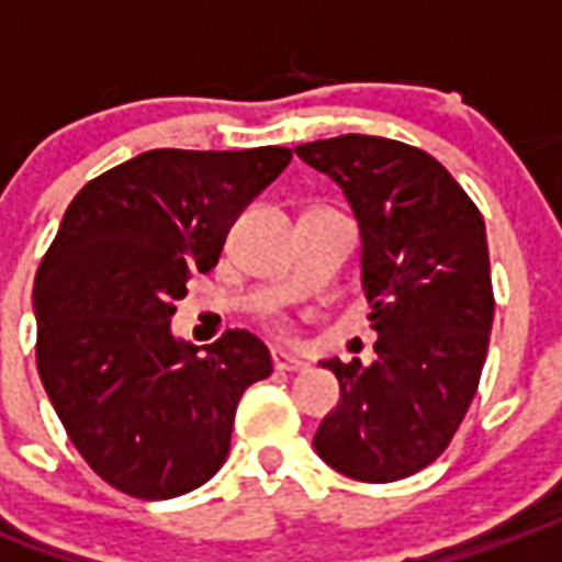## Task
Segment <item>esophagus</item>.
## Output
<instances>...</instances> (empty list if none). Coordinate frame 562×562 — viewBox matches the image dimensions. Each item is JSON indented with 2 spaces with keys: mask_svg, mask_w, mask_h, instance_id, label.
Listing matches in <instances>:
<instances>
[{
  "mask_svg": "<svg viewBox=\"0 0 562 562\" xmlns=\"http://www.w3.org/2000/svg\"><path fill=\"white\" fill-rule=\"evenodd\" d=\"M270 360H273V366L277 369H282V372H303L306 369V363L303 360H297V357L285 355V351H280V348H273L270 351Z\"/></svg>",
  "mask_w": 562,
  "mask_h": 562,
  "instance_id": "34e87169",
  "label": "esophagus"
}]
</instances>
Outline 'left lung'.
Wrapping results in <instances>:
<instances>
[{
  "label": "left lung",
  "mask_w": 562,
  "mask_h": 562,
  "mask_svg": "<svg viewBox=\"0 0 562 562\" xmlns=\"http://www.w3.org/2000/svg\"><path fill=\"white\" fill-rule=\"evenodd\" d=\"M303 164L342 187L360 226V270L375 360H322L339 405L315 452L360 482L423 471L450 447L480 384L494 318L480 207L414 145L345 133L297 145Z\"/></svg>",
  "instance_id": "8db88e82"
}]
</instances>
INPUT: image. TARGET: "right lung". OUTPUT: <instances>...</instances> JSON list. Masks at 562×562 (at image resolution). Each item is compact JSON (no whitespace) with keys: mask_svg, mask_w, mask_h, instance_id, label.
Here are the masks:
<instances>
[{"mask_svg":"<svg viewBox=\"0 0 562 562\" xmlns=\"http://www.w3.org/2000/svg\"><path fill=\"white\" fill-rule=\"evenodd\" d=\"M292 160L289 148L136 154L82 187L35 277L37 375L70 443L112 488L169 501L228 456L235 411L270 351L226 330L199 355L172 334L176 301L214 268L232 223Z\"/></svg>","mask_w":562,"mask_h":562,"instance_id":"add662e5","label":"right lung"}]
</instances>
